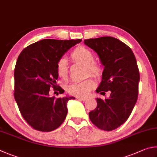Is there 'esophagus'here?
Wrapping results in <instances>:
<instances>
[{"label":"esophagus","mask_w":157,"mask_h":157,"mask_svg":"<svg viewBox=\"0 0 157 157\" xmlns=\"http://www.w3.org/2000/svg\"><path fill=\"white\" fill-rule=\"evenodd\" d=\"M76 99H78L79 101H85L87 100L86 98H82V97H76Z\"/></svg>","instance_id":"esophagus-1"}]
</instances>
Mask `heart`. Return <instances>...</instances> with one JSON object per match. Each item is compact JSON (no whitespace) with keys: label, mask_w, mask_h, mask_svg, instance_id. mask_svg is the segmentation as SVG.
I'll return each mask as SVG.
<instances>
[{"label":"heart","mask_w":157,"mask_h":157,"mask_svg":"<svg viewBox=\"0 0 157 157\" xmlns=\"http://www.w3.org/2000/svg\"><path fill=\"white\" fill-rule=\"evenodd\" d=\"M71 58L75 63L86 65L87 76L92 75L98 77L102 74V69L99 65L94 62V55L89 49L83 46L77 47L71 53ZM56 70L58 76L63 80H66L68 78V62L65 58H60L58 60ZM95 86L94 81L92 78H88L70 85L67 87V92L71 95L84 97L89 94Z\"/></svg>","instance_id":"obj_1"}]
</instances>
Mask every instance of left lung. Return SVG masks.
Listing matches in <instances>:
<instances>
[{"label":"left lung","mask_w":157,"mask_h":157,"mask_svg":"<svg viewBox=\"0 0 157 157\" xmlns=\"http://www.w3.org/2000/svg\"><path fill=\"white\" fill-rule=\"evenodd\" d=\"M84 43L97 52L104 65L102 81L96 91L102 95L110 92L105 100L97 98L90 119L101 130L112 131L128 120L138 98L140 74L136 58L126 44L114 37L90 38Z\"/></svg>","instance_id":"8db88e82"}]
</instances>
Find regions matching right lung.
<instances>
[{
    "label": "right lung",
    "instance_id": "add662e5",
    "mask_svg": "<svg viewBox=\"0 0 157 157\" xmlns=\"http://www.w3.org/2000/svg\"><path fill=\"white\" fill-rule=\"evenodd\" d=\"M81 40L43 39L27 46L18 56L13 95L22 117L34 130L50 132L65 121L68 101L75 98L52 97L50 88L60 94L64 92L56 84V63Z\"/></svg>",
    "mask_w": 157,
    "mask_h": 157
}]
</instances>
